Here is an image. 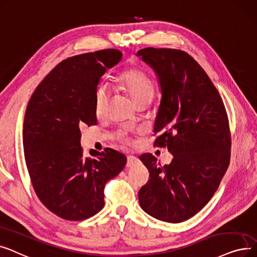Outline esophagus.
<instances>
[{
    "mask_svg": "<svg viewBox=\"0 0 257 257\" xmlns=\"http://www.w3.org/2000/svg\"><path fill=\"white\" fill-rule=\"evenodd\" d=\"M138 158L135 156H128L127 157V162H126V167H132L133 165H135L138 163Z\"/></svg>",
    "mask_w": 257,
    "mask_h": 257,
    "instance_id": "esophagus-1",
    "label": "esophagus"
}]
</instances>
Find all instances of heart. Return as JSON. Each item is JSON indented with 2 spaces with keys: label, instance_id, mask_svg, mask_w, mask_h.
<instances>
[{
  "label": "heart",
  "instance_id": "1",
  "mask_svg": "<svg viewBox=\"0 0 257 257\" xmlns=\"http://www.w3.org/2000/svg\"><path fill=\"white\" fill-rule=\"evenodd\" d=\"M120 88L126 92L137 105L141 102H151L155 88L151 78L137 68L124 70L119 76ZM109 98L108 90L104 83L97 85L94 93V111L97 116H101Z\"/></svg>",
  "mask_w": 257,
  "mask_h": 257
}]
</instances>
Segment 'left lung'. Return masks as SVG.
Wrapping results in <instances>:
<instances>
[{"mask_svg": "<svg viewBox=\"0 0 257 257\" xmlns=\"http://www.w3.org/2000/svg\"><path fill=\"white\" fill-rule=\"evenodd\" d=\"M153 68L161 88L155 145L173 155L161 166L152 154L140 160L150 180L139 190L141 208L167 223H181L210 201L230 161L231 137L223 100L203 68L177 49L145 48L137 53Z\"/></svg>", "mask_w": 257, "mask_h": 257, "instance_id": "8db88e82", "label": "left lung"}]
</instances>
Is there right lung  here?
Masks as SVG:
<instances>
[{
	"label": "right lung",
	"instance_id": "right-lung-1",
	"mask_svg": "<svg viewBox=\"0 0 257 257\" xmlns=\"http://www.w3.org/2000/svg\"><path fill=\"white\" fill-rule=\"evenodd\" d=\"M122 53L116 49L69 57L42 80L28 102L23 125L25 161L34 191L47 208L82 221L104 206L105 183L126 164L115 150L83 156L80 128L95 125L94 93Z\"/></svg>",
	"mask_w": 257,
	"mask_h": 257
}]
</instances>
